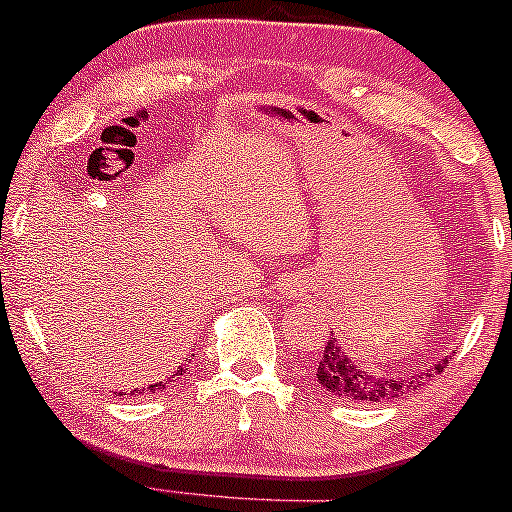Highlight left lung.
<instances>
[{"label":"left lung","instance_id":"8db88e82","mask_svg":"<svg viewBox=\"0 0 512 512\" xmlns=\"http://www.w3.org/2000/svg\"><path fill=\"white\" fill-rule=\"evenodd\" d=\"M449 365V355L444 360L436 362L431 370L419 372L416 377H377V374L367 372L365 367H360L357 362H352L350 357L342 352V347L337 345L335 337H330L328 345H325L323 355L318 360V382L323 384V389L328 394H333L337 399H345V402L355 404H372V402H384V399L399 397V394L409 392V389L419 387V379L434 377V374L444 372V367Z\"/></svg>","mask_w":512,"mask_h":512}]
</instances>
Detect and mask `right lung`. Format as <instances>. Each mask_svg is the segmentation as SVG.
<instances>
[{
  "label": "right lung",
  "instance_id": "add662e5",
  "mask_svg": "<svg viewBox=\"0 0 512 512\" xmlns=\"http://www.w3.org/2000/svg\"><path fill=\"white\" fill-rule=\"evenodd\" d=\"M172 377H175V374H172ZM172 377H167L165 382H155V384H150V387L133 389V392H130V394H135V392H138V394H145V392H152V394H155V392H162V389H167V387H170L172 382H175V379H172Z\"/></svg>",
  "mask_w": 512,
  "mask_h": 512
}]
</instances>
